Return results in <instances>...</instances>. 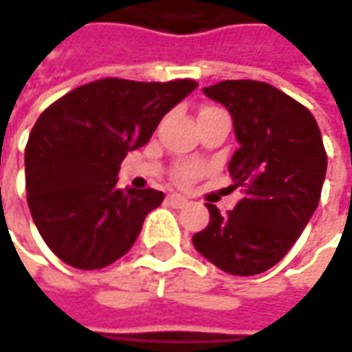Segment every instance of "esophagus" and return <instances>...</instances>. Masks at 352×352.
Here are the masks:
<instances>
[{
    "instance_id": "esophagus-1",
    "label": "esophagus",
    "mask_w": 352,
    "mask_h": 352,
    "mask_svg": "<svg viewBox=\"0 0 352 352\" xmlns=\"http://www.w3.org/2000/svg\"><path fill=\"white\" fill-rule=\"evenodd\" d=\"M168 202L172 204L174 208H184L186 204H188V198H184L182 194H170L168 196Z\"/></svg>"
}]
</instances>
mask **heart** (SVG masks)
<instances>
[{"label": "heart", "mask_w": 352, "mask_h": 352, "mask_svg": "<svg viewBox=\"0 0 352 352\" xmlns=\"http://www.w3.org/2000/svg\"><path fill=\"white\" fill-rule=\"evenodd\" d=\"M202 174V166L196 164V162H184L174 170V178L180 182V184H190L192 180H196L198 176Z\"/></svg>", "instance_id": "heart-1"}]
</instances>
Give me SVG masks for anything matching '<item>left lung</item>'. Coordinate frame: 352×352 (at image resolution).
<instances>
[{"instance_id": "left-lung-1", "label": "left lung", "mask_w": 352, "mask_h": 352, "mask_svg": "<svg viewBox=\"0 0 352 352\" xmlns=\"http://www.w3.org/2000/svg\"><path fill=\"white\" fill-rule=\"evenodd\" d=\"M204 95L223 104L239 148L228 170L243 198L226 216L212 204L192 243L221 272L257 275L283 259L317 210L327 152L315 116L259 80H221Z\"/></svg>"}]
</instances>
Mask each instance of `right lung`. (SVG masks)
Segmentation results:
<instances>
[{
  "label": "right lung",
  "mask_w": 352,
  "mask_h": 352,
  "mask_svg": "<svg viewBox=\"0 0 352 352\" xmlns=\"http://www.w3.org/2000/svg\"><path fill=\"white\" fill-rule=\"evenodd\" d=\"M196 87L190 79H100L67 93L37 118L25 146L27 204L61 261L100 270L131 250L164 194L116 188L120 162Z\"/></svg>",
  "instance_id": "right-lung-1"
}]
</instances>
